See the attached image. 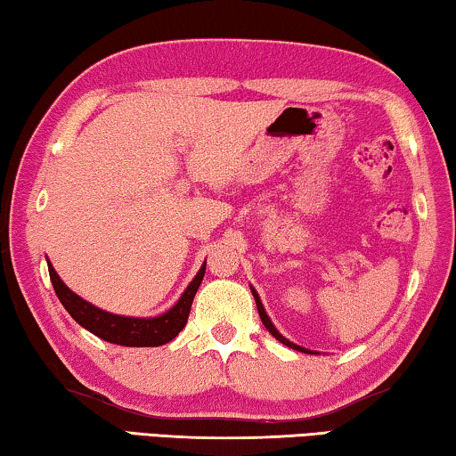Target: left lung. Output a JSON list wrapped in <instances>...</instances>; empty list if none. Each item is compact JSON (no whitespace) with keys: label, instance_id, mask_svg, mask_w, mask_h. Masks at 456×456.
Returning a JSON list of instances; mask_svg holds the SVG:
<instances>
[{"label":"left lung","instance_id":"obj_1","mask_svg":"<svg viewBox=\"0 0 456 456\" xmlns=\"http://www.w3.org/2000/svg\"><path fill=\"white\" fill-rule=\"evenodd\" d=\"M251 294H254V298H256V305H257V313H259V319H262V322H264V327L270 330V335H273L278 338L280 343H284L286 346H290V349H296V351H300V353H314V351H310V349H306V346H300V345H296V343H292V341H288V338L281 335V332L273 327V322H272V319L270 316H267V313H265V308H264V305H262V300H259V294L256 292V288L251 286Z\"/></svg>","mask_w":456,"mask_h":456}]
</instances>
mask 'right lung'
<instances>
[{
    "label": "right lung",
    "instance_id": "obj_1",
    "mask_svg": "<svg viewBox=\"0 0 456 456\" xmlns=\"http://www.w3.org/2000/svg\"><path fill=\"white\" fill-rule=\"evenodd\" d=\"M205 270L207 262H202L197 276L192 278L183 296H180L176 305L170 310H166V313L158 316H143V319H140V316L107 313V310L97 308L91 302H86L64 284L59 273H56L54 265L48 262V273L50 281L54 286V292L72 319L81 324L83 329L93 332L95 337L103 338V341L124 346H160L164 343H170L186 327L194 294L199 290Z\"/></svg>",
    "mask_w": 456,
    "mask_h": 456
}]
</instances>
